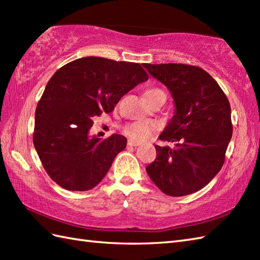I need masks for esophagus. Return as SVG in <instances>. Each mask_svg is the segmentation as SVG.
<instances>
[{"instance_id": "obj_1", "label": "esophagus", "mask_w": 260, "mask_h": 260, "mask_svg": "<svg viewBox=\"0 0 260 260\" xmlns=\"http://www.w3.org/2000/svg\"><path fill=\"white\" fill-rule=\"evenodd\" d=\"M127 145H128V146H139V145H141V143L136 142L134 140H128V141H127Z\"/></svg>"}]
</instances>
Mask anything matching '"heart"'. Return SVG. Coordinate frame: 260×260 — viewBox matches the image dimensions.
<instances>
[{"label":"heart","instance_id":"1","mask_svg":"<svg viewBox=\"0 0 260 260\" xmlns=\"http://www.w3.org/2000/svg\"><path fill=\"white\" fill-rule=\"evenodd\" d=\"M157 95H165L164 91L158 89V88H150L144 92L145 98L154 97ZM158 126L155 121L152 120H139V121H133V123H127L123 126L121 132L128 136L131 140L134 141H145L150 139L153 134H155L157 131Z\"/></svg>","mask_w":260,"mask_h":260}]
</instances>
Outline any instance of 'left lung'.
<instances>
[{
  "instance_id": "8db88e82",
  "label": "left lung",
  "mask_w": 260,
  "mask_h": 260,
  "mask_svg": "<svg viewBox=\"0 0 260 260\" xmlns=\"http://www.w3.org/2000/svg\"><path fill=\"white\" fill-rule=\"evenodd\" d=\"M169 88L175 115L159 140L175 147L158 146L146 172L163 193L183 197L206 186L221 170L233 136L227 96L200 67L183 63L143 64Z\"/></svg>"
}]
</instances>
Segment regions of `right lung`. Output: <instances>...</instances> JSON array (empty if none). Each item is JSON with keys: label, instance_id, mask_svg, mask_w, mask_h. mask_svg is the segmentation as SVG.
Returning <instances> with one entry per match:
<instances>
[{"label": "right lung", "instance_id": "add662e5", "mask_svg": "<svg viewBox=\"0 0 260 260\" xmlns=\"http://www.w3.org/2000/svg\"><path fill=\"white\" fill-rule=\"evenodd\" d=\"M147 79L140 63L101 57L74 60L54 73L37 105L33 144L58 185L87 191L104 179L127 140L90 137L92 118L113 112L125 93Z\"/></svg>", "mask_w": 260, "mask_h": 260}]
</instances>
